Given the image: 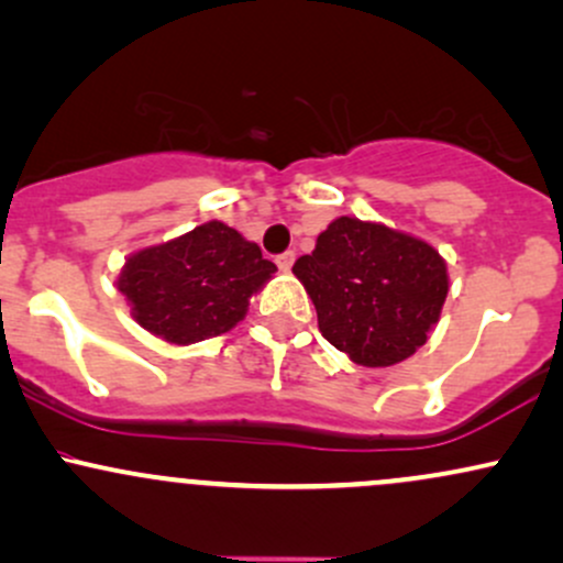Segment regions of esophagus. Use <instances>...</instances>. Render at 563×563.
I'll use <instances>...</instances> for the list:
<instances>
[{"label": "esophagus", "mask_w": 563, "mask_h": 563, "mask_svg": "<svg viewBox=\"0 0 563 563\" xmlns=\"http://www.w3.org/2000/svg\"><path fill=\"white\" fill-rule=\"evenodd\" d=\"M277 267H280V273H290V267H294V262H296V254L294 251H286V254H280L277 256Z\"/></svg>", "instance_id": "obj_1"}]
</instances>
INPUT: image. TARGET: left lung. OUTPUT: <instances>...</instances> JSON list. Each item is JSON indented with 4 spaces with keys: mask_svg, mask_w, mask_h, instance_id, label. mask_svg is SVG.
<instances>
[{
    "mask_svg": "<svg viewBox=\"0 0 563 563\" xmlns=\"http://www.w3.org/2000/svg\"><path fill=\"white\" fill-rule=\"evenodd\" d=\"M294 275L318 309L320 333L365 367L416 354L450 290L448 264L429 243L354 217L333 219Z\"/></svg>",
    "mask_w": 563,
    "mask_h": 563,
    "instance_id": "left-lung-1",
    "label": "left lung"
}]
</instances>
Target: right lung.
Instances as JSON below:
<instances>
[{
    "label": "right lung",
    "instance_id": "add662e5",
    "mask_svg": "<svg viewBox=\"0 0 563 563\" xmlns=\"http://www.w3.org/2000/svg\"><path fill=\"white\" fill-rule=\"evenodd\" d=\"M275 269L241 232L206 222L129 256L119 290L145 331L187 346L235 328Z\"/></svg>",
    "mask_w": 563,
    "mask_h": 563
}]
</instances>
